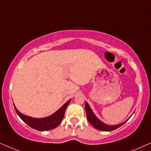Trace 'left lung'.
I'll list each match as a JSON object with an SVG mask.
<instances>
[{
    "instance_id": "left-lung-1",
    "label": "left lung",
    "mask_w": 151,
    "mask_h": 151,
    "mask_svg": "<svg viewBox=\"0 0 151 151\" xmlns=\"http://www.w3.org/2000/svg\"><path fill=\"white\" fill-rule=\"evenodd\" d=\"M85 110H86V117H87V119L88 121L89 122V123L95 128V129L100 130V131H113V130L118 129L119 127H120L121 126H122L124 124L126 123L128 120H129V119H128L125 122H124L119 124H117V125H113V126L107 125L103 123L102 121H100V119L96 116V115H95L91 109L90 108L89 105L88 104V103L86 102L85 103Z\"/></svg>"
}]
</instances>
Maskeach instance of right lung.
Instances as JSON below:
<instances>
[{
    "instance_id": "right-lung-1",
    "label": "right lung",
    "mask_w": 151,
    "mask_h": 151,
    "mask_svg": "<svg viewBox=\"0 0 151 151\" xmlns=\"http://www.w3.org/2000/svg\"><path fill=\"white\" fill-rule=\"evenodd\" d=\"M70 101L71 100H68L60 109H58L53 114L44 118H34V117L27 116L19 112L16 106L14 105V106L18 115L24 123L32 127V129L38 130V131H45L55 129L61 123L65 115L66 108L69 105Z\"/></svg>"
}]
</instances>
